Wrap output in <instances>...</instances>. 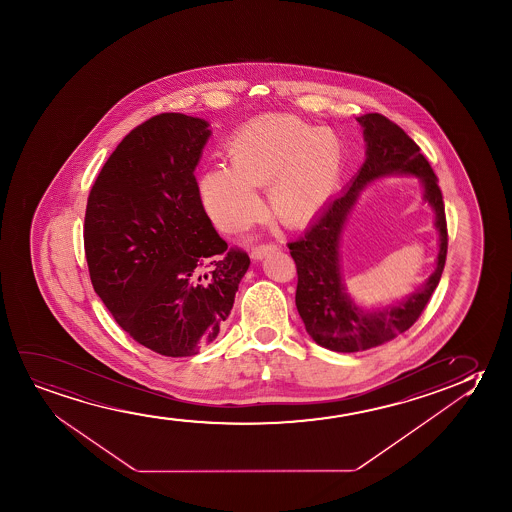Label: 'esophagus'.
Returning a JSON list of instances; mask_svg holds the SVG:
<instances>
[{"instance_id":"esophagus-1","label":"esophagus","mask_w":512,"mask_h":512,"mask_svg":"<svg viewBox=\"0 0 512 512\" xmlns=\"http://www.w3.org/2000/svg\"><path fill=\"white\" fill-rule=\"evenodd\" d=\"M278 250V246L276 245H260L255 246L252 250V259L253 260H262L264 257H267L269 253L276 252Z\"/></svg>"}]
</instances>
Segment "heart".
Returning a JSON list of instances; mask_svg holds the SVG:
<instances>
[{"mask_svg":"<svg viewBox=\"0 0 512 512\" xmlns=\"http://www.w3.org/2000/svg\"><path fill=\"white\" fill-rule=\"evenodd\" d=\"M231 164H215L199 180L204 211L218 229L236 232L269 210L290 227L315 217L336 189L343 148L334 134L294 115H271L241 127L227 143Z\"/></svg>","mask_w":512,"mask_h":512,"instance_id":"obj_1","label":"heart"}]
</instances>
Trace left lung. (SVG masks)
<instances>
[{
	"instance_id": "8db88e82",
	"label": "left lung",
	"mask_w": 512,
	"mask_h": 512,
	"mask_svg": "<svg viewBox=\"0 0 512 512\" xmlns=\"http://www.w3.org/2000/svg\"><path fill=\"white\" fill-rule=\"evenodd\" d=\"M364 129L365 161L343 194L325 204L304 236L288 243L297 266L295 306L309 337L337 353L371 350L406 332L427 306L441 280L448 252V229L437 176L420 147L397 124L379 113L357 117ZM388 175L420 177L424 202L435 210L440 252L436 271L413 295L379 309H364L350 297L340 271V239L361 190Z\"/></svg>"
}]
</instances>
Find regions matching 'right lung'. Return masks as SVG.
I'll list each match as a JSON object with an SVG mask.
<instances>
[{"mask_svg": "<svg viewBox=\"0 0 512 512\" xmlns=\"http://www.w3.org/2000/svg\"><path fill=\"white\" fill-rule=\"evenodd\" d=\"M208 120L161 113L110 155L85 210L92 287L134 341L164 357H192L229 318L250 259L213 229L197 164Z\"/></svg>", "mask_w": 512, "mask_h": 512, "instance_id": "right-lung-1", "label": "right lung"}]
</instances>
